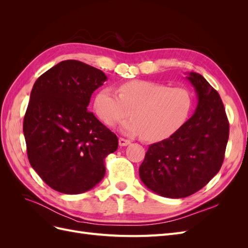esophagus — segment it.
<instances>
[{"label": "esophagus", "mask_w": 248, "mask_h": 248, "mask_svg": "<svg viewBox=\"0 0 248 248\" xmlns=\"http://www.w3.org/2000/svg\"><path fill=\"white\" fill-rule=\"evenodd\" d=\"M130 144V140H126V139H123V138H120L119 139V145L121 147H125L127 145Z\"/></svg>", "instance_id": "esophagus-1"}]
</instances>
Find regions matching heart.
<instances>
[{
  "label": "heart",
  "mask_w": 248,
  "mask_h": 248,
  "mask_svg": "<svg viewBox=\"0 0 248 248\" xmlns=\"http://www.w3.org/2000/svg\"><path fill=\"white\" fill-rule=\"evenodd\" d=\"M94 110L108 126L130 115L120 125L127 136H142L146 140H161L170 137L188 119L192 97L183 88H170L150 80H131L118 87V93L103 88L94 97Z\"/></svg>",
  "instance_id": "heart-1"
}]
</instances>
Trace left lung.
I'll return each mask as SVG.
<instances>
[{"mask_svg": "<svg viewBox=\"0 0 248 248\" xmlns=\"http://www.w3.org/2000/svg\"><path fill=\"white\" fill-rule=\"evenodd\" d=\"M187 79L194 88V114L169 139L150 145L140 167L149 189L164 198L182 199L202 189L224 159L230 125L219 94L196 72Z\"/></svg>", "mask_w": 248, "mask_h": 248, "instance_id": "left-lung-1", "label": "left lung"}]
</instances>
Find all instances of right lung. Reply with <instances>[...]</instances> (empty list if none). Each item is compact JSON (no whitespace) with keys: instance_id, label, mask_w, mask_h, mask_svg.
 I'll use <instances>...</instances> for the list:
<instances>
[{"instance_id":"obj_1","label":"right lung","mask_w":248,"mask_h":248,"mask_svg":"<svg viewBox=\"0 0 248 248\" xmlns=\"http://www.w3.org/2000/svg\"><path fill=\"white\" fill-rule=\"evenodd\" d=\"M108 79L101 70L76 60L60 62L37 78L24 118L28 158L52 189L90 190L106 175L104 158L118 138L88 106Z\"/></svg>"}]
</instances>
